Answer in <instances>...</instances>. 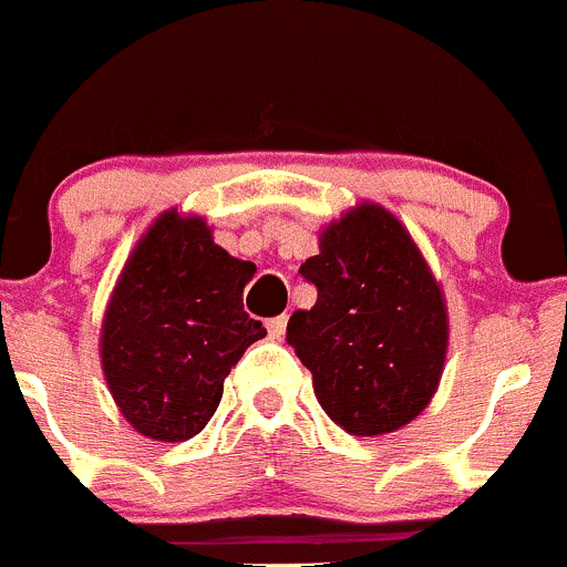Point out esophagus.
<instances>
[{
    "label": "esophagus",
    "mask_w": 567,
    "mask_h": 567,
    "mask_svg": "<svg viewBox=\"0 0 567 567\" xmlns=\"http://www.w3.org/2000/svg\"><path fill=\"white\" fill-rule=\"evenodd\" d=\"M287 323H289L287 315H278V318H269V320H267L269 338H275V340L284 338V332H287Z\"/></svg>",
    "instance_id": "1"
}]
</instances>
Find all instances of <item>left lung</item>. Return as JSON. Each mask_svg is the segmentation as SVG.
I'll return each mask as SVG.
<instances>
[{"instance_id": "obj_1", "label": "left lung", "mask_w": 567, "mask_h": 567, "mask_svg": "<svg viewBox=\"0 0 567 567\" xmlns=\"http://www.w3.org/2000/svg\"><path fill=\"white\" fill-rule=\"evenodd\" d=\"M318 289L287 343L312 372L323 412L349 434L394 432L423 412L443 372L449 320L437 280L392 213H346L300 264Z\"/></svg>"}]
</instances>
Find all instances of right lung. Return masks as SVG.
<instances>
[{
    "label": "right lung",
    "instance_id": "1",
    "mask_svg": "<svg viewBox=\"0 0 567 567\" xmlns=\"http://www.w3.org/2000/svg\"><path fill=\"white\" fill-rule=\"evenodd\" d=\"M252 272L202 218L167 213L144 235L102 329L104 378L135 432L178 443L209 423L229 369L267 334L244 312Z\"/></svg>",
    "mask_w": 567,
    "mask_h": 567
}]
</instances>
